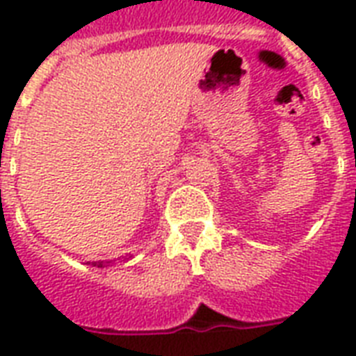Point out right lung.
<instances>
[{"instance_id":"add662e5","label":"right lung","mask_w":356,"mask_h":356,"mask_svg":"<svg viewBox=\"0 0 356 356\" xmlns=\"http://www.w3.org/2000/svg\"><path fill=\"white\" fill-rule=\"evenodd\" d=\"M94 266H97V268H103V266L107 264V262H103V260H99V262H92Z\"/></svg>"}]
</instances>
